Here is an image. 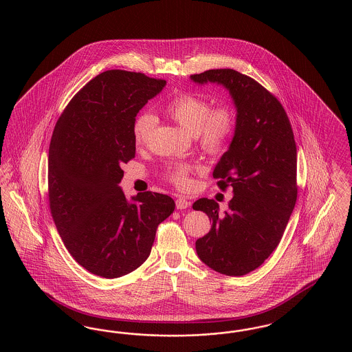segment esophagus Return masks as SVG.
Returning a JSON list of instances; mask_svg holds the SVG:
<instances>
[{"label":"esophagus","mask_w":352,"mask_h":352,"mask_svg":"<svg viewBox=\"0 0 352 352\" xmlns=\"http://www.w3.org/2000/svg\"><path fill=\"white\" fill-rule=\"evenodd\" d=\"M175 206L178 210H186L188 206H190V201H187L184 197H179L177 201H175Z\"/></svg>","instance_id":"obj_1"}]
</instances>
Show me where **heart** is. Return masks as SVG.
<instances>
[{"label":"heart","instance_id":"1","mask_svg":"<svg viewBox=\"0 0 352 352\" xmlns=\"http://www.w3.org/2000/svg\"><path fill=\"white\" fill-rule=\"evenodd\" d=\"M165 115L187 133L195 137L199 148L210 155L227 151L237 128L234 107L220 104L211 108V100L194 92H184L168 100L164 108ZM157 120L151 113H142L134 120L132 133L135 146L142 148L151 140ZM195 168L191 165H173L168 168V178L177 187L186 188L190 184L188 175Z\"/></svg>","mask_w":352,"mask_h":352}]
</instances>
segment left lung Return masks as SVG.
Segmentation results:
<instances>
[{
	"label": "left lung",
	"instance_id": "obj_1",
	"mask_svg": "<svg viewBox=\"0 0 352 352\" xmlns=\"http://www.w3.org/2000/svg\"><path fill=\"white\" fill-rule=\"evenodd\" d=\"M198 84H221L230 91L237 116L232 142L215 170L220 190L232 188L230 210L214 199L192 204L212 220L197 240L201 261L226 276L258 268L277 248L297 201V148L284 107L254 79L231 68L191 75Z\"/></svg>",
	"mask_w": 352,
	"mask_h": 352
}]
</instances>
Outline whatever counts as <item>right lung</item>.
<instances>
[{
	"instance_id": "obj_1",
	"label": "right lung",
	"mask_w": 352,
	"mask_h": 352,
	"mask_svg": "<svg viewBox=\"0 0 352 352\" xmlns=\"http://www.w3.org/2000/svg\"><path fill=\"white\" fill-rule=\"evenodd\" d=\"M166 80L109 69L84 85L58 120L49 149V201L66 248L92 274L118 278L145 263L174 201L118 184L135 154L134 120Z\"/></svg>"
}]
</instances>
